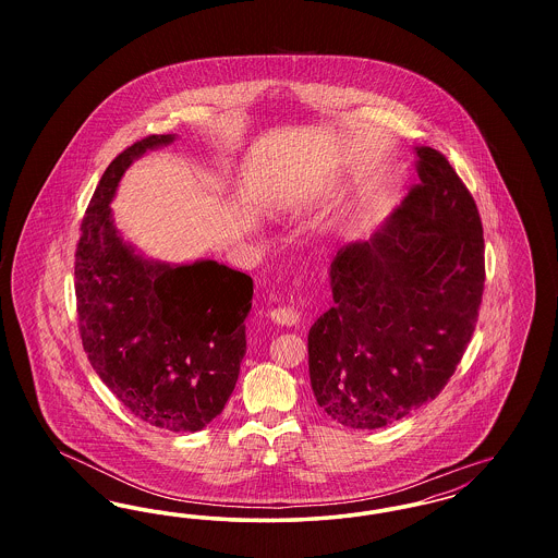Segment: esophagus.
Masks as SVG:
<instances>
[{
	"label": "esophagus",
	"instance_id": "obj_1",
	"mask_svg": "<svg viewBox=\"0 0 558 558\" xmlns=\"http://www.w3.org/2000/svg\"><path fill=\"white\" fill-rule=\"evenodd\" d=\"M267 318L278 326H294L299 322V314L291 307H278V310H269Z\"/></svg>",
	"mask_w": 558,
	"mask_h": 558
}]
</instances>
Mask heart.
Returning a JSON list of instances; mask_svg holds the SVG:
<instances>
[{"label":"heart","instance_id":"b5f03b06","mask_svg":"<svg viewBox=\"0 0 558 558\" xmlns=\"http://www.w3.org/2000/svg\"><path fill=\"white\" fill-rule=\"evenodd\" d=\"M303 201H305V190H294V192H289L287 196H282L280 201H276V203L271 205V209L276 213L296 211Z\"/></svg>","mask_w":558,"mask_h":558}]
</instances>
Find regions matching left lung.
<instances>
[{
  "label": "left lung",
  "instance_id": "obj_1",
  "mask_svg": "<svg viewBox=\"0 0 558 558\" xmlns=\"http://www.w3.org/2000/svg\"><path fill=\"white\" fill-rule=\"evenodd\" d=\"M421 186L330 266L335 305L310 328L319 408L380 428L437 398L469 345L485 264L477 205L448 159L416 146Z\"/></svg>",
  "mask_w": 558,
  "mask_h": 558
}]
</instances>
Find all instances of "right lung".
Instances as JSON below:
<instances>
[{"instance_id":"add662e5","label":"right lung","mask_w":558,"mask_h":558,"mask_svg":"<svg viewBox=\"0 0 558 558\" xmlns=\"http://www.w3.org/2000/svg\"><path fill=\"white\" fill-rule=\"evenodd\" d=\"M175 137L148 135L108 165L81 223L75 294L83 349L108 389L146 425L196 433L236 387L253 280L213 259L146 257L110 209L133 160Z\"/></svg>"}]
</instances>
